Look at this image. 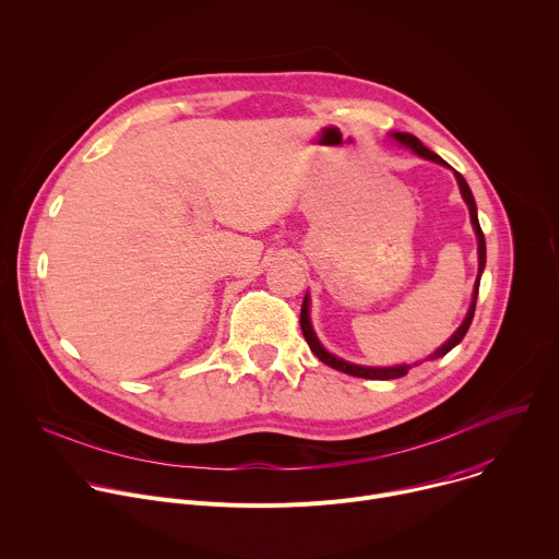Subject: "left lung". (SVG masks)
<instances>
[{
    "mask_svg": "<svg viewBox=\"0 0 559 559\" xmlns=\"http://www.w3.org/2000/svg\"><path fill=\"white\" fill-rule=\"evenodd\" d=\"M393 136H395L397 141H401V143H405L407 147H412L416 154H420V156H425V158H431V162H436V164L447 166L436 152H431L429 147L423 145V141H420L418 136L407 134V132H395ZM453 173H455V170H453ZM455 179H457L462 199H464L466 205H468L471 223H473L475 234H477V261H480V270H477V281H475V287H473V300H471V307H468V313H466V318H464V323L457 328V332H455L438 352H433V354L429 356V360H436V358L449 354V352L464 338V334H466V330H468V325H471V321H473L477 289H480V276H483V270H485V263H487L485 234H483L480 221H477V210H475L473 194H471V190H468V186H466V181H464V177H462L460 173H455ZM300 330H302V336H305L309 349L316 354V358L323 360L325 365H330V367H334V369H338V371H343V373H349V376H356V378H369V380H391V378H403V376H407V371L412 369V365H397V367H360V365H352V362H345V360L332 356L321 343H318V338H316V334H313V330H311V323H309V298H307V296H305L302 307H300Z\"/></svg>",
    "mask_w": 559,
    "mask_h": 559,
    "instance_id": "8db88e82",
    "label": "left lung"
}]
</instances>
